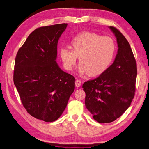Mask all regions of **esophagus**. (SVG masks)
<instances>
[{
  "label": "esophagus",
  "instance_id": "1",
  "mask_svg": "<svg viewBox=\"0 0 149 149\" xmlns=\"http://www.w3.org/2000/svg\"><path fill=\"white\" fill-rule=\"evenodd\" d=\"M75 86L76 87H80V86H81V79H77V80L75 81Z\"/></svg>",
  "mask_w": 149,
  "mask_h": 149
}]
</instances>
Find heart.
<instances>
[{"label":"heart","instance_id":"heart-1","mask_svg":"<svg viewBox=\"0 0 149 149\" xmlns=\"http://www.w3.org/2000/svg\"><path fill=\"white\" fill-rule=\"evenodd\" d=\"M71 44L73 49L61 47L60 50L64 67L68 70L73 69L79 56L81 62L79 72L97 76L108 69L115 56V41L109 36L82 32L74 37Z\"/></svg>","mask_w":149,"mask_h":149}]
</instances>
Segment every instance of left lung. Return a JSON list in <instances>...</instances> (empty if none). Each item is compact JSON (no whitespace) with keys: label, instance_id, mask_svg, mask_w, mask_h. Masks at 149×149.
I'll return each instance as SVG.
<instances>
[{"label":"left lung","instance_id":"obj_1","mask_svg":"<svg viewBox=\"0 0 149 149\" xmlns=\"http://www.w3.org/2000/svg\"><path fill=\"white\" fill-rule=\"evenodd\" d=\"M118 51L113 63L97 78L85 82V105L100 123L114 121L130 106L135 94L137 67L128 41L116 27Z\"/></svg>","mask_w":149,"mask_h":149}]
</instances>
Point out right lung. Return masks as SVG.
I'll use <instances>...</instances> for the list:
<instances>
[{"label":"right lung","instance_id":"right-lung-1","mask_svg":"<svg viewBox=\"0 0 149 149\" xmlns=\"http://www.w3.org/2000/svg\"><path fill=\"white\" fill-rule=\"evenodd\" d=\"M67 23L39 27L31 33L15 58L13 81L27 112L45 122L57 120L75 89L73 75L56 62L57 45Z\"/></svg>","mask_w":149,"mask_h":149}]
</instances>
